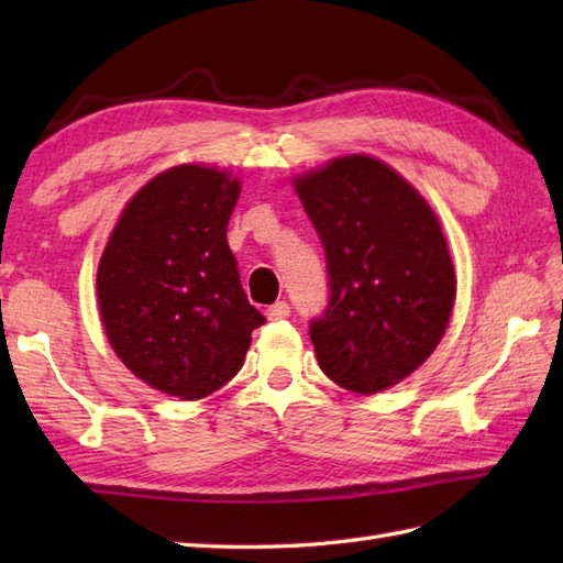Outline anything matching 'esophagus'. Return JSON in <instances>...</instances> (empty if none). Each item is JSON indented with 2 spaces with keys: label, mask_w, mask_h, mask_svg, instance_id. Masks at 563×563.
Instances as JSON below:
<instances>
[{
  "label": "esophagus",
  "mask_w": 563,
  "mask_h": 563,
  "mask_svg": "<svg viewBox=\"0 0 563 563\" xmlns=\"http://www.w3.org/2000/svg\"><path fill=\"white\" fill-rule=\"evenodd\" d=\"M266 317L271 319V321H275V319H285V317H290V305L288 302H275V305H271L268 307V312H266Z\"/></svg>",
  "instance_id": "esophagus-1"
}]
</instances>
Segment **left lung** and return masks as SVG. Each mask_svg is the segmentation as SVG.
I'll return each instance as SVG.
<instances>
[{
  "label": "left lung",
  "mask_w": 563,
  "mask_h": 563,
  "mask_svg": "<svg viewBox=\"0 0 563 563\" xmlns=\"http://www.w3.org/2000/svg\"><path fill=\"white\" fill-rule=\"evenodd\" d=\"M295 190L327 254L329 305L309 321L321 369L357 394L397 385L435 351L457 292L435 212L367 154L297 176Z\"/></svg>",
  "instance_id": "8db88e82"
}]
</instances>
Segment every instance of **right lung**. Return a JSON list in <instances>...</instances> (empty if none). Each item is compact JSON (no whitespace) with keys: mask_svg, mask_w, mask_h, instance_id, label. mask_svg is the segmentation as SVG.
<instances>
[{"mask_svg":"<svg viewBox=\"0 0 563 563\" xmlns=\"http://www.w3.org/2000/svg\"><path fill=\"white\" fill-rule=\"evenodd\" d=\"M239 190L227 172L198 164L154 176L125 206L99 263V309L115 355L186 401L230 382L251 331L266 324L227 244Z\"/></svg>","mask_w":563,"mask_h":563,"instance_id":"1","label":"right lung"}]
</instances>
